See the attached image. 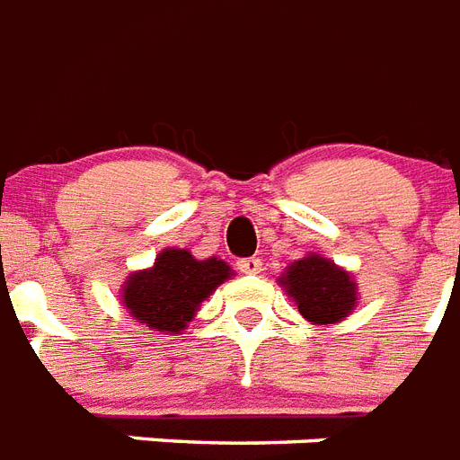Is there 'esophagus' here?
Listing matches in <instances>:
<instances>
[{
  "label": "esophagus",
  "mask_w": 460,
  "mask_h": 460,
  "mask_svg": "<svg viewBox=\"0 0 460 460\" xmlns=\"http://www.w3.org/2000/svg\"><path fill=\"white\" fill-rule=\"evenodd\" d=\"M238 270L243 274H258L262 270V260L260 258H243L238 260Z\"/></svg>",
  "instance_id": "obj_1"
}]
</instances>
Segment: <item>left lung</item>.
I'll list each match as a JSON object with an SVG mask.
<instances>
[{"instance_id":"obj_1","label":"left lung","mask_w":460,"mask_h":460,"mask_svg":"<svg viewBox=\"0 0 460 460\" xmlns=\"http://www.w3.org/2000/svg\"><path fill=\"white\" fill-rule=\"evenodd\" d=\"M279 284L298 305V313L313 324H334L356 307V281L346 270L322 255L296 260Z\"/></svg>"}]
</instances>
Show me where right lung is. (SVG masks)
<instances>
[{
    "instance_id": "right-lung-1",
    "label": "right lung",
    "mask_w": 460,
    "mask_h": 460,
    "mask_svg": "<svg viewBox=\"0 0 460 460\" xmlns=\"http://www.w3.org/2000/svg\"><path fill=\"white\" fill-rule=\"evenodd\" d=\"M231 274V267L222 260H195L188 251L166 248L150 270L133 272L126 279L121 301L153 332L181 334L200 303Z\"/></svg>"
}]
</instances>
